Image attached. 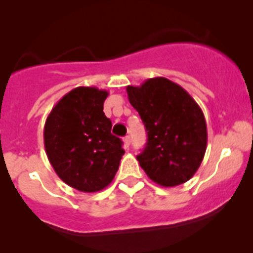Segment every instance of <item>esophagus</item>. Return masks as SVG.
Instances as JSON below:
<instances>
[{"label":"esophagus","instance_id":"1","mask_svg":"<svg viewBox=\"0 0 253 253\" xmlns=\"http://www.w3.org/2000/svg\"><path fill=\"white\" fill-rule=\"evenodd\" d=\"M123 142H124L125 148H129V146H130V137H129V135L124 137L123 138Z\"/></svg>","mask_w":253,"mask_h":253}]
</instances>
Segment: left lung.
Wrapping results in <instances>:
<instances>
[{
  "mask_svg": "<svg viewBox=\"0 0 253 253\" xmlns=\"http://www.w3.org/2000/svg\"><path fill=\"white\" fill-rule=\"evenodd\" d=\"M126 92L148 135L137 156L140 167L161 186L189 181L207 151V123L200 106L180 84L165 77L128 86Z\"/></svg>",
  "mask_w": 253,
  "mask_h": 253,
  "instance_id": "8db88e82",
  "label": "left lung"
}]
</instances>
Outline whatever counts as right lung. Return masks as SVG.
<instances>
[{"label":"right lung","instance_id":"right-lung-1","mask_svg":"<svg viewBox=\"0 0 253 253\" xmlns=\"http://www.w3.org/2000/svg\"><path fill=\"white\" fill-rule=\"evenodd\" d=\"M107 95L96 87L73 88L51 109L44 126V147L55 173L84 193L110 184L125 153L102 111Z\"/></svg>","mask_w":253,"mask_h":253}]
</instances>
